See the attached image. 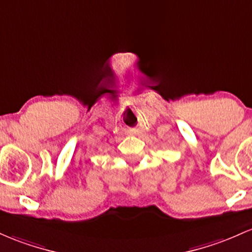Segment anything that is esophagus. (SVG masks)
I'll return each instance as SVG.
<instances>
[{"label": "esophagus", "mask_w": 252, "mask_h": 252, "mask_svg": "<svg viewBox=\"0 0 252 252\" xmlns=\"http://www.w3.org/2000/svg\"><path fill=\"white\" fill-rule=\"evenodd\" d=\"M135 132H136V130H135L134 128H128V129H126V134H128V135H134Z\"/></svg>", "instance_id": "obj_1"}]
</instances>
